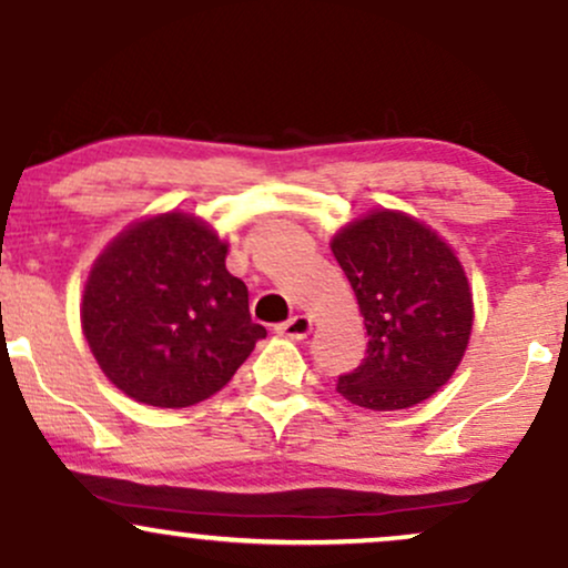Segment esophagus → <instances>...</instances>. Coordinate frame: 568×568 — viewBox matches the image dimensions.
<instances>
[{
    "mask_svg": "<svg viewBox=\"0 0 568 568\" xmlns=\"http://www.w3.org/2000/svg\"><path fill=\"white\" fill-rule=\"evenodd\" d=\"M275 331H277L280 336H288V338H296V342H302V338L310 336L312 321H310V317H306V315H293L291 321L280 323Z\"/></svg>",
    "mask_w": 568,
    "mask_h": 568,
    "instance_id": "1",
    "label": "esophagus"
}]
</instances>
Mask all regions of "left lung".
Masks as SVG:
<instances>
[{
  "instance_id": "8db88e82",
  "label": "left lung",
  "mask_w": 568,
  "mask_h": 568,
  "mask_svg": "<svg viewBox=\"0 0 568 568\" xmlns=\"http://www.w3.org/2000/svg\"><path fill=\"white\" fill-rule=\"evenodd\" d=\"M368 331L338 395L371 410L410 408L454 376L473 331V291L452 245L425 221L376 207L331 240Z\"/></svg>"
}]
</instances>
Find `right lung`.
Instances as JSON below:
<instances>
[{
	"instance_id": "obj_1",
	"label": "right lung",
	"mask_w": 568,
	"mask_h": 568,
	"mask_svg": "<svg viewBox=\"0 0 568 568\" xmlns=\"http://www.w3.org/2000/svg\"><path fill=\"white\" fill-rule=\"evenodd\" d=\"M226 245L192 213H160L103 247L82 293V334L106 379L133 400L186 408L216 395L264 325L226 270Z\"/></svg>"
}]
</instances>
